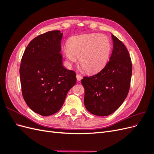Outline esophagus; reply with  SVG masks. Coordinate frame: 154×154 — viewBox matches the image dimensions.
Instances as JSON below:
<instances>
[{
	"label": "esophagus",
	"instance_id": "obj_1",
	"mask_svg": "<svg viewBox=\"0 0 154 154\" xmlns=\"http://www.w3.org/2000/svg\"><path fill=\"white\" fill-rule=\"evenodd\" d=\"M82 76L80 75V74H76V80H77V81L80 82L82 80Z\"/></svg>",
	"mask_w": 154,
	"mask_h": 154
}]
</instances>
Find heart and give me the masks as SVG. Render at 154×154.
<instances>
[{
    "label": "heart",
    "instance_id": "1",
    "mask_svg": "<svg viewBox=\"0 0 154 154\" xmlns=\"http://www.w3.org/2000/svg\"><path fill=\"white\" fill-rule=\"evenodd\" d=\"M110 50V42L106 36L87 34L70 39L63 53L69 63L76 62L79 58V63L85 71L96 72L106 65Z\"/></svg>",
    "mask_w": 154,
    "mask_h": 154
}]
</instances>
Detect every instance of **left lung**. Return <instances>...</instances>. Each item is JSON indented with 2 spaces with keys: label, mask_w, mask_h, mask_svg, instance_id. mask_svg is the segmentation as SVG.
I'll list each match as a JSON object with an SVG mask.
<instances>
[{
  "label": "left lung",
  "mask_w": 154,
  "mask_h": 154,
  "mask_svg": "<svg viewBox=\"0 0 154 154\" xmlns=\"http://www.w3.org/2000/svg\"><path fill=\"white\" fill-rule=\"evenodd\" d=\"M113 51L110 60L101 71L84 76V104L91 114L106 116L123 103L130 89L132 72L131 58L125 45L112 35Z\"/></svg>",
  "instance_id": "obj_1"
}]
</instances>
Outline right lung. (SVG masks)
<instances>
[{"instance_id":"1","label":"right lung","mask_w":154,"mask_h":154,"mask_svg":"<svg viewBox=\"0 0 154 154\" xmlns=\"http://www.w3.org/2000/svg\"><path fill=\"white\" fill-rule=\"evenodd\" d=\"M63 33L51 31L32 39L21 60L23 97L35 112L48 116L61 109L67 92L76 84V73L62 64Z\"/></svg>"}]
</instances>
